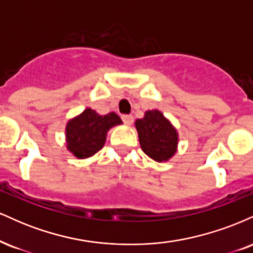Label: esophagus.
Masks as SVG:
<instances>
[{"label": "esophagus", "instance_id": "1", "mask_svg": "<svg viewBox=\"0 0 253 253\" xmlns=\"http://www.w3.org/2000/svg\"><path fill=\"white\" fill-rule=\"evenodd\" d=\"M121 119H123V121L126 125H132V123H133V117H132V115H123V117H121Z\"/></svg>", "mask_w": 253, "mask_h": 253}]
</instances>
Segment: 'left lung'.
<instances>
[{"label":"left lung","instance_id":"left-lung-1","mask_svg":"<svg viewBox=\"0 0 253 253\" xmlns=\"http://www.w3.org/2000/svg\"><path fill=\"white\" fill-rule=\"evenodd\" d=\"M135 128L141 150L153 161L168 162L177 152V129L158 109L146 110L143 119H136Z\"/></svg>","mask_w":253,"mask_h":253}]
</instances>
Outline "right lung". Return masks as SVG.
Masks as SVG:
<instances>
[{
    "label": "right lung",
    "mask_w": 253,
    "mask_h": 253,
    "mask_svg": "<svg viewBox=\"0 0 253 253\" xmlns=\"http://www.w3.org/2000/svg\"><path fill=\"white\" fill-rule=\"evenodd\" d=\"M121 124L114 112L100 115L91 108L84 109L66 124V149L78 159L89 158L102 149L108 130Z\"/></svg>",
    "instance_id": "right-lung-1"
}]
</instances>
